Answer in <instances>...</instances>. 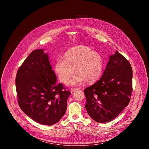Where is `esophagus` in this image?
<instances>
[{
    "label": "esophagus",
    "mask_w": 149,
    "mask_h": 149,
    "mask_svg": "<svg viewBox=\"0 0 149 149\" xmlns=\"http://www.w3.org/2000/svg\"><path fill=\"white\" fill-rule=\"evenodd\" d=\"M78 89H79V88H71V93H74L75 91H76V90H78Z\"/></svg>",
    "instance_id": "obj_1"
}]
</instances>
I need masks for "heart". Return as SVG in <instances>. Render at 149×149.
I'll return each instance as SVG.
<instances>
[{
	"label": "heart",
	"mask_w": 149,
	"mask_h": 149,
	"mask_svg": "<svg viewBox=\"0 0 149 149\" xmlns=\"http://www.w3.org/2000/svg\"><path fill=\"white\" fill-rule=\"evenodd\" d=\"M75 71V75L68 82L69 86H79L86 80L94 82L101 77L103 70L101 56L84 46H78L68 50L64 58L59 57L55 64V71L59 80L65 82Z\"/></svg>",
	"instance_id": "obj_1"
}]
</instances>
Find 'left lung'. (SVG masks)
I'll list each match as a JSON object with an SVG mask.
<instances>
[{
	"label": "left lung",
	"instance_id": "left-lung-1",
	"mask_svg": "<svg viewBox=\"0 0 149 149\" xmlns=\"http://www.w3.org/2000/svg\"><path fill=\"white\" fill-rule=\"evenodd\" d=\"M132 78L130 62L117 51L110 55L100 80L84 90L89 116L101 123L117 117L129 104Z\"/></svg>",
	"mask_w": 149,
	"mask_h": 149
}]
</instances>
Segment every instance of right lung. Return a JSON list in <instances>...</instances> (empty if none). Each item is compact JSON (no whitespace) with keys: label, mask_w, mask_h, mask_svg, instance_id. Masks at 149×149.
<instances>
[{"label":"right lung","mask_w":149,"mask_h":149,"mask_svg":"<svg viewBox=\"0 0 149 149\" xmlns=\"http://www.w3.org/2000/svg\"><path fill=\"white\" fill-rule=\"evenodd\" d=\"M56 79L43 49L33 51L17 70L15 82L19 107L41 124L58 123L67 110L71 93Z\"/></svg>","instance_id":"right-lung-1"}]
</instances>
